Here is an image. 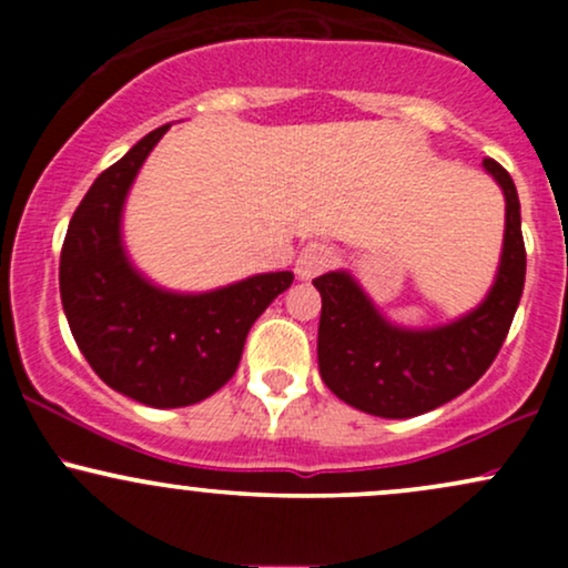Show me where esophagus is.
I'll return each instance as SVG.
<instances>
[{
  "label": "esophagus",
  "mask_w": 568,
  "mask_h": 568,
  "mask_svg": "<svg viewBox=\"0 0 568 568\" xmlns=\"http://www.w3.org/2000/svg\"><path fill=\"white\" fill-rule=\"evenodd\" d=\"M336 251L325 243H306L296 258V275L302 280H312L323 275L328 266H334Z\"/></svg>",
  "instance_id": "34e87169"
}]
</instances>
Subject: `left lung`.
<instances>
[{"label": "left lung", "mask_w": 568, "mask_h": 568, "mask_svg": "<svg viewBox=\"0 0 568 568\" xmlns=\"http://www.w3.org/2000/svg\"><path fill=\"white\" fill-rule=\"evenodd\" d=\"M484 168L505 192L507 213L497 280L478 310L440 328L408 331L384 321L347 272L312 280L323 296L317 366L338 400L384 419H408L454 400L494 363L524 293L526 247L510 173L491 158Z\"/></svg>", "instance_id": "obj_1"}]
</instances>
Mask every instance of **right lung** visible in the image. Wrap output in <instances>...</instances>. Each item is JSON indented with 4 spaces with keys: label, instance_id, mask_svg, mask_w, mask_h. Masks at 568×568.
I'll list each match as a JSON object with an SVG mask.
<instances>
[{
    "label": "right lung",
    "instance_id": "1",
    "mask_svg": "<svg viewBox=\"0 0 568 568\" xmlns=\"http://www.w3.org/2000/svg\"><path fill=\"white\" fill-rule=\"evenodd\" d=\"M171 125L152 130L88 189L61 251V302L90 368L152 408L205 400L232 379L245 336L291 272L253 275L211 293H171L128 262L120 221L135 173Z\"/></svg>",
    "mask_w": 568,
    "mask_h": 568
}]
</instances>
